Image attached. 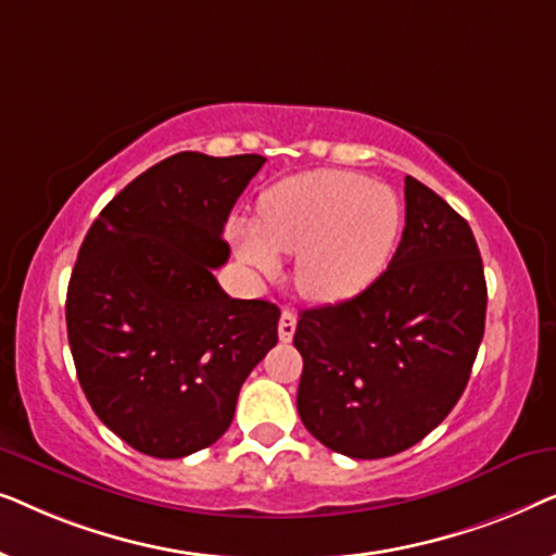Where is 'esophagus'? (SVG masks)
Returning a JSON list of instances; mask_svg holds the SVG:
<instances>
[{
  "label": "esophagus",
  "instance_id": "1",
  "mask_svg": "<svg viewBox=\"0 0 556 556\" xmlns=\"http://www.w3.org/2000/svg\"><path fill=\"white\" fill-rule=\"evenodd\" d=\"M293 333H295V316H293V311H288V308H283V314H280V321H278V337H280V341H291L293 339Z\"/></svg>",
  "mask_w": 556,
  "mask_h": 556
}]
</instances>
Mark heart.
Returning <instances> with one entry per match:
<instances>
[{
	"label": "heart",
	"mask_w": 556,
	"mask_h": 556,
	"mask_svg": "<svg viewBox=\"0 0 556 556\" xmlns=\"http://www.w3.org/2000/svg\"><path fill=\"white\" fill-rule=\"evenodd\" d=\"M402 207L390 187L354 172L324 169L278 181L261 197V217H235L240 263L270 278L280 255L299 253L295 283L311 301H344L387 268L397 245Z\"/></svg>",
	"instance_id": "obj_1"
}]
</instances>
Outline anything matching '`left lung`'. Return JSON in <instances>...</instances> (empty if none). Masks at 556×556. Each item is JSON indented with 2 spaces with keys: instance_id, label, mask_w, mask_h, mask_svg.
<instances>
[{
  "instance_id": "left-lung-1",
  "label": "left lung",
  "mask_w": 556,
  "mask_h": 556,
  "mask_svg": "<svg viewBox=\"0 0 556 556\" xmlns=\"http://www.w3.org/2000/svg\"><path fill=\"white\" fill-rule=\"evenodd\" d=\"M485 278L470 225L413 177L387 270L352 299L301 311L299 415L349 458L402 453L466 390L485 326Z\"/></svg>"
}]
</instances>
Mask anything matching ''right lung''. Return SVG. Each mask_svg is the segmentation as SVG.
I'll return each mask as SVG.
<instances>
[{"mask_svg": "<svg viewBox=\"0 0 556 556\" xmlns=\"http://www.w3.org/2000/svg\"><path fill=\"white\" fill-rule=\"evenodd\" d=\"M265 164L181 151L126 185L83 240L67 341L105 428L151 458H185L230 428L240 387L276 346L280 311L215 278L223 230Z\"/></svg>", "mask_w": 556, "mask_h": 556, "instance_id": "1", "label": "right lung"}]
</instances>
